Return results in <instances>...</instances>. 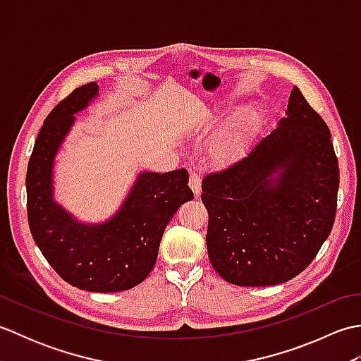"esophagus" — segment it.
<instances>
[{
    "mask_svg": "<svg viewBox=\"0 0 361 361\" xmlns=\"http://www.w3.org/2000/svg\"><path fill=\"white\" fill-rule=\"evenodd\" d=\"M189 186H190V189H192V192L195 195H200V192H202V178L197 172H190Z\"/></svg>",
    "mask_w": 361,
    "mask_h": 361,
    "instance_id": "esophagus-1",
    "label": "esophagus"
}]
</instances>
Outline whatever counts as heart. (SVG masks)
<instances>
[{"label":"heart","mask_w":361,"mask_h":361,"mask_svg":"<svg viewBox=\"0 0 361 361\" xmlns=\"http://www.w3.org/2000/svg\"><path fill=\"white\" fill-rule=\"evenodd\" d=\"M259 121L256 110L240 109L237 110L231 119L220 128L214 141V152L220 158H226L239 152L247 142L251 132Z\"/></svg>","instance_id":"1"}]
</instances>
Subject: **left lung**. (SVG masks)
<instances>
[{"label": "left lung", "instance_id": "left-lung-1", "mask_svg": "<svg viewBox=\"0 0 361 361\" xmlns=\"http://www.w3.org/2000/svg\"><path fill=\"white\" fill-rule=\"evenodd\" d=\"M338 185L331 130L295 87L287 118L243 158L203 178L214 270L240 287L293 279L332 231Z\"/></svg>", "mask_w": 361, "mask_h": 361}]
</instances>
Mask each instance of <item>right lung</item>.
<instances>
[{"instance_id":"obj_1","label":"right lung","mask_w":361,"mask_h":361,"mask_svg":"<svg viewBox=\"0 0 361 361\" xmlns=\"http://www.w3.org/2000/svg\"><path fill=\"white\" fill-rule=\"evenodd\" d=\"M96 82L56 105L38 132L26 175L27 220L37 247L71 286L97 293L136 287L155 267L159 242L173 214L194 198L186 169L141 172L119 211L104 224L75 220L54 200V158L74 114L97 97Z\"/></svg>"}]
</instances>
